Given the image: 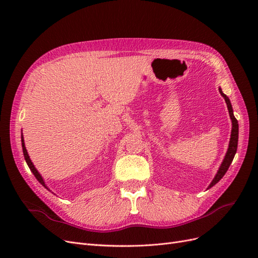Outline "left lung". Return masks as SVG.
Returning <instances> with one entry per match:
<instances>
[{"mask_svg":"<svg viewBox=\"0 0 258 258\" xmlns=\"http://www.w3.org/2000/svg\"><path fill=\"white\" fill-rule=\"evenodd\" d=\"M220 90V93L222 95V97L225 99V102L227 104L228 107V112H229V116H230V119H231V124H232V128H231V135H230V141H229V145H228V150L227 153H226L224 160L222 162L221 167L218 168L217 173L215 174L214 178L212 179V182L210 183V185L208 186V189L211 188V187L214 186L217 182H220L222 177L225 175V173L227 172V170L229 168V166L231 165V162L233 160V157H235V155L237 153V147H238V137H239V124H238V120L236 119L235 115H233V111H232V106L230 103V100L229 98L225 95V93L222 91L221 88H218Z\"/></svg>","mask_w":258,"mask_h":258,"instance_id":"left-lung-1","label":"left lung"}]
</instances>
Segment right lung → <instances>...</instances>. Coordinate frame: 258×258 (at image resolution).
I'll use <instances>...</instances> for the list:
<instances>
[{
    "label": "right lung",
    "instance_id": "obj_1",
    "mask_svg": "<svg viewBox=\"0 0 258 258\" xmlns=\"http://www.w3.org/2000/svg\"><path fill=\"white\" fill-rule=\"evenodd\" d=\"M21 145H22V152H23V156H25V160H26V162H27V165H28V167L30 168V170H31V172H32L33 174H34V176H35V178L37 179L38 182H40L46 189H48L49 190V188L47 186H46V184H45V182H44V179H43V177H42V175L40 174V172H38V171L36 170V168L34 167V165H33V162L31 161V159H30V157H29V154H28V152H27V148H26V146H25V140H23V136H22V130H21Z\"/></svg>",
    "mask_w": 258,
    "mask_h": 258
}]
</instances>
